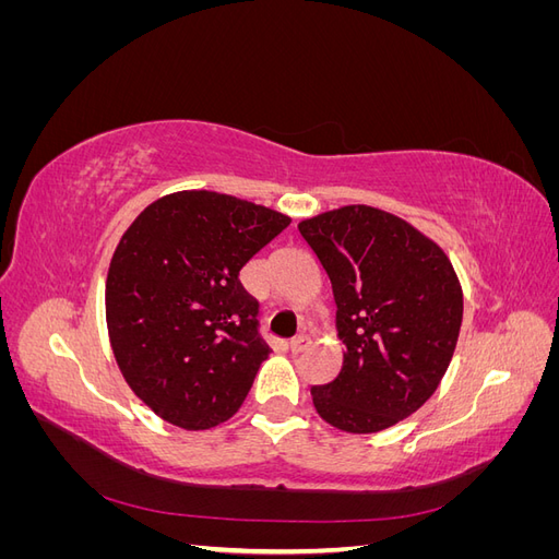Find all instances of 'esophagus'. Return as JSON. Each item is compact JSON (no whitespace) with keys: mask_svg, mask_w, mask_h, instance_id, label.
<instances>
[{"mask_svg":"<svg viewBox=\"0 0 559 559\" xmlns=\"http://www.w3.org/2000/svg\"><path fill=\"white\" fill-rule=\"evenodd\" d=\"M289 347H292V352H294V354L306 352V349L310 347V337H308V335H296V337H292Z\"/></svg>","mask_w":559,"mask_h":559,"instance_id":"esophagus-1","label":"esophagus"}]
</instances>
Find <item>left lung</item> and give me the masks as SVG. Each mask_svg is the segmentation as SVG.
I'll return each instance as SVG.
<instances>
[{
    "label": "left lung",
    "mask_w": 559,
    "mask_h": 559,
    "mask_svg": "<svg viewBox=\"0 0 559 559\" xmlns=\"http://www.w3.org/2000/svg\"><path fill=\"white\" fill-rule=\"evenodd\" d=\"M326 270L343 368L312 386L321 419L349 433L394 427L441 384L464 296L445 251L403 218L347 205L298 224Z\"/></svg>",
    "instance_id": "8db88e82"
}]
</instances>
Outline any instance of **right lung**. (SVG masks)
I'll use <instances>...</instances> for the list:
<instances>
[{
  "label": "right lung",
  "instance_id": "obj_1",
  "mask_svg": "<svg viewBox=\"0 0 559 559\" xmlns=\"http://www.w3.org/2000/svg\"><path fill=\"white\" fill-rule=\"evenodd\" d=\"M289 216L214 193L163 195L134 218L107 275L118 368L151 411L186 431L230 419L270 347L240 270Z\"/></svg>",
  "mask_w": 559,
  "mask_h": 559
}]
</instances>
